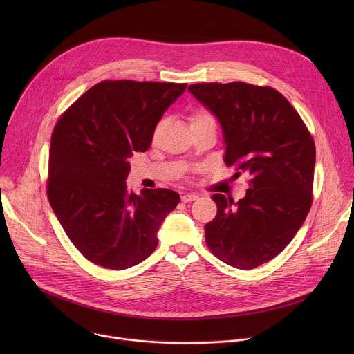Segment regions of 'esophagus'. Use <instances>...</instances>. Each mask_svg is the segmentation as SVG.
Masks as SVG:
<instances>
[{
    "instance_id": "esophagus-1",
    "label": "esophagus",
    "mask_w": 354,
    "mask_h": 354,
    "mask_svg": "<svg viewBox=\"0 0 354 354\" xmlns=\"http://www.w3.org/2000/svg\"><path fill=\"white\" fill-rule=\"evenodd\" d=\"M198 196L196 194V193H185L183 196H182V201L183 203H187V201H193V200H196Z\"/></svg>"
}]
</instances>
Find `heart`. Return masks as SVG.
<instances>
[{"mask_svg":"<svg viewBox=\"0 0 354 354\" xmlns=\"http://www.w3.org/2000/svg\"><path fill=\"white\" fill-rule=\"evenodd\" d=\"M205 122H214L212 115L205 111H197L190 116V126L197 124V123H205Z\"/></svg>","mask_w":354,"mask_h":354,"instance_id":"heart-1","label":"heart"}]
</instances>
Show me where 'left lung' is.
<instances>
[{"instance_id": "left-lung-1", "label": "left lung", "mask_w": 354, "mask_h": 354, "mask_svg": "<svg viewBox=\"0 0 354 354\" xmlns=\"http://www.w3.org/2000/svg\"><path fill=\"white\" fill-rule=\"evenodd\" d=\"M189 92L220 122L227 165L249 175L234 203L213 194L217 216L205 225L213 254L236 269H254L291 242L313 203L315 144L297 111L270 86L193 84Z\"/></svg>"}]
</instances>
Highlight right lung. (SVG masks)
I'll list each match as a JSON object with an SVG mask.
<instances>
[{
  "mask_svg": "<svg viewBox=\"0 0 354 354\" xmlns=\"http://www.w3.org/2000/svg\"><path fill=\"white\" fill-rule=\"evenodd\" d=\"M186 85L102 81L57 122L47 197L67 236L92 263L123 270L157 248V232L180 197L169 189L129 193V158L149 148L164 112Z\"/></svg>",
  "mask_w": 354,
  "mask_h": 354,
  "instance_id": "right-lung-1",
  "label": "right lung"
}]
</instances>
